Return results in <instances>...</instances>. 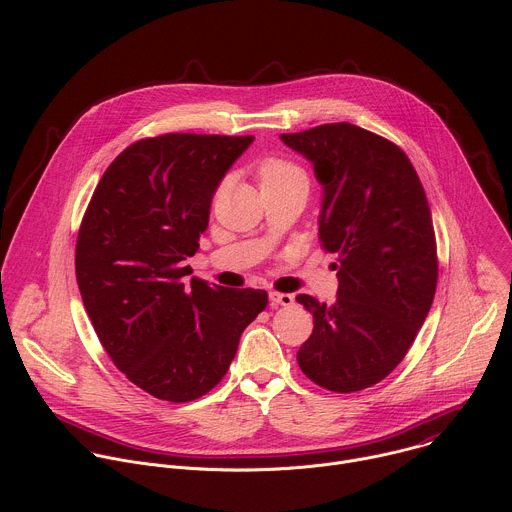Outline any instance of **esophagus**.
<instances>
[{
    "mask_svg": "<svg viewBox=\"0 0 512 512\" xmlns=\"http://www.w3.org/2000/svg\"><path fill=\"white\" fill-rule=\"evenodd\" d=\"M269 302H271V306H291V304H294V296L277 294V291H271Z\"/></svg>",
    "mask_w": 512,
    "mask_h": 512,
    "instance_id": "34e87169",
    "label": "esophagus"
}]
</instances>
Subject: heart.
Instances as JSON below:
<instances>
[{
	"instance_id": "obj_1",
	"label": "heart",
	"mask_w": 512,
	"mask_h": 512,
	"mask_svg": "<svg viewBox=\"0 0 512 512\" xmlns=\"http://www.w3.org/2000/svg\"><path fill=\"white\" fill-rule=\"evenodd\" d=\"M257 176H259L261 188L306 178L300 166H296L294 162H289V160H283V158H265V160H261L259 166H257Z\"/></svg>"
}]
</instances>
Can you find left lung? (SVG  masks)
I'll use <instances>...</instances> for the list:
<instances>
[{"instance_id": "1", "label": "left lung", "mask_w": 512, "mask_h": 512, "mask_svg": "<svg viewBox=\"0 0 512 512\" xmlns=\"http://www.w3.org/2000/svg\"><path fill=\"white\" fill-rule=\"evenodd\" d=\"M279 137L314 166L322 186L318 235L338 253L336 300L296 298L314 314L298 364L334 393L373 387L403 360L435 296V233L423 186L395 143L362 127L326 123Z\"/></svg>"}]
</instances>
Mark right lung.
Instances as JSON below:
<instances>
[{
	"label": "right lung",
	"mask_w": 512,
	"mask_h": 512,
	"mask_svg": "<svg viewBox=\"0 0 512 512\" xmlns=\"http://www.w3.org/2000/svg\"><path fill=\"white\" fill-rule=\"evenodd\" d=\"M253 135L166 133L141 139L105 170L77 239V281L91 324L125 377L186 403L221 383L263 289L190 277L210 202Z\"/></svg>",
	"instance_id": "1"
}]
</instances>
